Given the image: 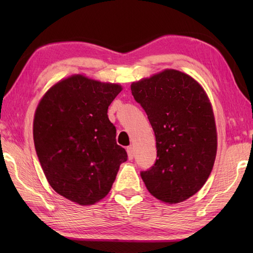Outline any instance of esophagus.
<instances>
[{"instance_id": "1", "label": "esophagus", "mask_w": 253, "mask_h": 253, "mask_svg": "<svg viewBox=\"0 0 253 253\" xmlns=\"http://www.w3.org/2000/svg\"><path fill=\"white\" fill-rule=\"evenodd\" d=\"M127 153H128V159L129 160H132L133 159V155H135V151H133V148L130 146V147H127Z\"/></svg>"}]
</instances>
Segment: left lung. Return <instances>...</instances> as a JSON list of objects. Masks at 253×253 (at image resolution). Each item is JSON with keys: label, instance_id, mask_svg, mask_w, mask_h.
Instances as JSON below:
<instances>
[{"label": "left lung", "instance_id": "obj_1", "mask_svg": "<svg viewBox=\"0 0 253 253\" xmlns=\"http://www.w3.org/2000/svg\"><path fill=\"white\" fill-rule=\"evenodd\" d=\"M130 89L157 141V161L140 171L144 185L161 201H184L206 184L215 161L216 128L208 95L195 79L174 69Z\"/></svg>", "mask_w": 253, "mask_h": 253}]
</instances>
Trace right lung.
I'll return each instance as SVG.
<instances>
[{
  "instance_id": "add662e5",
  "label": "right lung",
  "mask_w": 253,
  "mask_h": 253,
  "mask_svg": "<svg viewBox=\"0 0 253 253\" xmlns=\"http://www.w3.org/2000/svg\"><path fill=\"white\" fill-rule=\"evenodd\" d=\"M122 91L75 75L47 91L34 120L36 152L51 187L82 206L111 190L126 150L116 143L107 109Z\"/></svg>"
}]
</instances>
